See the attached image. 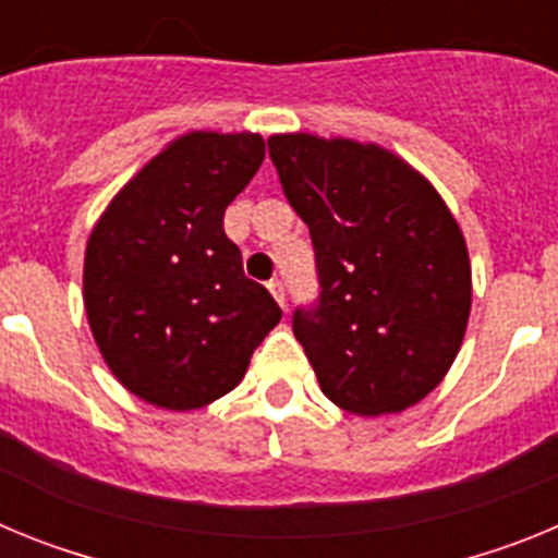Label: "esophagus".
<instances>
[{
    "mask_svg": "<svg viewBox=\"0 0 558 558\" xmlns=\"http://www.w3.org/2000/svg\"><path fill=\"white\" fill-rule=\"evenodd\" d=\"M268 290H270V295H274L276 302H279V307H284V284L279 282V279H270Z\"/></svg>",
    "mask_w": 558,
    "mask_h": 558,
    "instance_id": "esophagus-1",
    "label": "esophagus"
}]
</instances>
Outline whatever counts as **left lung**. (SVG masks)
<instances>
[{
    "instance_id": "obj_1",
    "label": "left lung",
    "mask_w": 558,
    "mask_h": 558,
    "mask_svg": "<svg viewBox=\"0 0 558 558\" xmlns=\"http://www.w3.org/2000/svg\"><path fill=\"white\" fill-rule=\"evenodd\" d=\"M268 153L315 248L322 293L295 310L293 332L322 391L360 416L405 411L445 379L470 322L452 211L379 145L276 133Z\"/></svg>"
}]
</instances>
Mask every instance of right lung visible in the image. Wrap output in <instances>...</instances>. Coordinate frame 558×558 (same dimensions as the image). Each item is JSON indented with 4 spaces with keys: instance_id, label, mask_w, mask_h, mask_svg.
Wrapping results in <instances>:
<instances>
[{
    "instance_id": "add662e5",
    "label": "right lung",
    "mask_w": 558,
    "mask_h": 558,
    "mask_svg": "<svg viewBox=\"0 0 558 558\" xmlns=\"http://www.w3.org/2000/svg\"><path fill=\"white\" fill-rule=\"evenodd\" d=\"M263 159L259 133H184L88 234V327L113 377L150 405L195 411L229 393L282 318L223 231L226 206Z\"/></svg>"
}]
</instances>
